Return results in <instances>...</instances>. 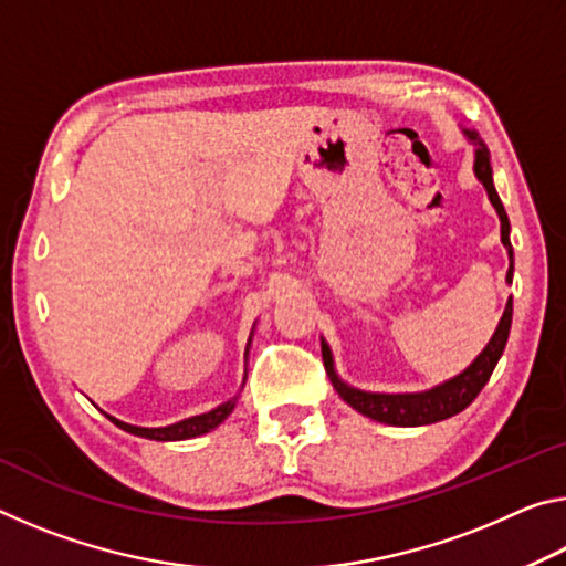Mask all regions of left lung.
Instances as JSON below:
<instances>
[{"mask_svg":"<svg viewBox=\"0 0 566 566\" xmlns=\"http://www.w3.org/2000/svg\"><path fill=\"white\" fill-rule=\"evenodd\" d=\"M462 134L467 137L469 145L474 147V177L482 181V187L486 189V197H490L492 207L496 209V217H500L502 222V244L506 249V254H510L506 284H512L514 252L510 242V217H506L502 199L494 189L490 149H486L484 142L479 139L476 132L462 129ZM510 327H512V300L506 302L502 319L496 324L492 339L486 342V347L479 352V357L469 364L464 371H459L457 377L424 391H399V395H389V391H364L347 385V381L337 375V369H334V357L327 339H322V359H324V369H327L332 387L337 389V395L347 401L352 409H357L359 415L391 427H424V424H434V421L454 417L472 405L479 391H482L486 381H490L496 361L502 357L506 339H510Z\"/></svg>","mask_w":566,"mask_h":566,"instance_id":"8db88e82","label":"left lung"}]
</instances>
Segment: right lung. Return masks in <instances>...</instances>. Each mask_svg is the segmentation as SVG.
Wrapping results in <instances>:
<instances>
[{
	"instance_id": "right-lung-1",
	"label": "right lung",
	"mask_w": 566,
	"mask_h": 566,
	"mask_svg": "<svg viewBox=\"0 0 566 566\" xmlns=\"http://www.w3.org/2000/svg\"><path fill=\"white\" fill-rule=\"evenodd\" d=\"M252 337H254V327H252V332H249L244 359L249 357ZM244 381H247V371H244V379H242V387H239V391L244 389ZM237 399H239V395L222 401V405L214 407L212 411H205V415H197V417H187V419L175 421V424H167V427H137V424H127V421L107 415V411H104V415H107V419L114 421V424H117L119 429H124V432H129L134 437L155 439V442H181V439H195V437H202L207 432H212V429H217L229 415H232L234 407H237Z\"/></svg>"
}]
</instances>
